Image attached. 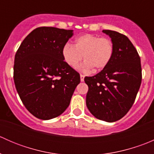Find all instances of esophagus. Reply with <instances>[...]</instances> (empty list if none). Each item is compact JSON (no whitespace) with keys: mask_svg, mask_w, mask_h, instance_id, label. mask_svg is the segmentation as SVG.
<instances>
[{"mask_svg":"<svg viewBox=\"0 0 154 154\" xmlns=\"http://www.w3.org/2000/svg\"><path fill=\"white\" fill-rule=\"evenodd\" d=\"M84 77H85V76L83 75V74H80V81H81V82L84 81Z\"/></svg>","mask_w":154,"mask_h":154,"instance_id":"1","label":"esophagus"}]
</instances>
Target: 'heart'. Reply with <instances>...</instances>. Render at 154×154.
I'll return each instance as SVG.
<instances>
[{
	"mask_svg": "<svg viewBox=\"0 0 154 154\" xmlns=\"http://www.w3.org/2000/svg\"><path fill=\"white\" fill-rule=\"evenodd\" d=\"M114 45L109 38L93 34H84L74 39V46L66 44L62 51L65 62L71 68L85 60L83 68L98 71L106 68L112 60Z\"/></svg>",
	"mask_w": 154,
	"mask_h": 154,
	"instance_id": "1",
	"label": "heart"
}]
</instances>
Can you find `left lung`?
I'll return each instance as SVG.
<instances>
[{"label":"left lung","instance_id":"8db88e82","mask_svg":"<svg viewBox=\"0 0 154 154\" xmlns=\"http://www.w3.org/2000/svg\"><path fill=\"white\" fill-rule=\"evenodd\" d=\"M114 45L112 60L106 68L84 78L88 85L86 106L100 120L114 122L128 112L142 83L141 60L131 42L124 34L103 29Z\"/></svg>","mask_w":154,"mask_h":154}]
</instances>
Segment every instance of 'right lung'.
<instances>
[{"label": "right lung", "mask_w": 154, "mask_h": 154, "mask_svg": "<svg viewBox=\"0 0 154 154\" xmlns=\"http://www.w3.org/2000/svg\"><path fill=\"white\" fill-rule=\"evenodd\" d=\"M71 29L40 27L21 42L15 56L13 78L23 104L42 120L61 115L69 106L80 74L63 59Z\"/></svg>", "instance_id": "obj_1"}]
</instances>
